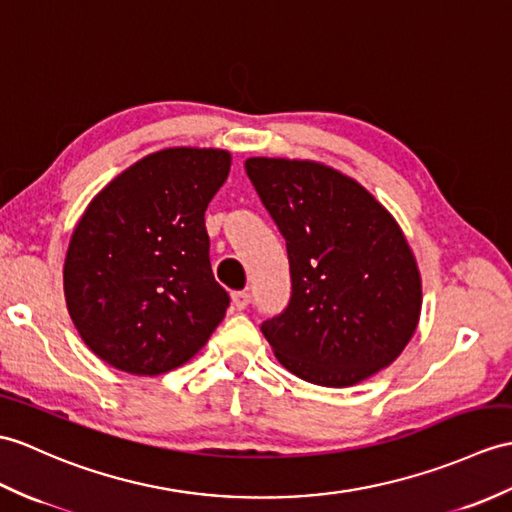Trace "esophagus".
<instances>
[{
  "mask_svg": "<svg viewBox=\"0 0 512 512\" xmlns=\"http://www.w3.org/2000/svg\"><path fill=\"white\" fill-rule=\"evenodd\" d=\"M231 301H233V307L235 310H246L248 307V303H251V294L248 292H233V296H231Z\"/></svg>",
  "mask_w": 512,
  "mask_h": 512,
  "instance_id": "obj_1",
  "label": "esophagus"
}]
</instances>
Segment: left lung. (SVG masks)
I'll use <instances>...</instances> for the list:
<instances>
[{
  "instance_id": "8db88e82",
  "label": "left lung",
  "mask_w": 512,
  "mask_h": 512,
  "mask_svg": "<svg viewBox=\"0 0 512 512\" xmlns=\"http://www.w3.org/2000/svg\"><path fill=\"white\" fill-rule=\"evenodd\" d=\"M244 165L288 246L292 299L261 325L275 358L325 388L390 366L423 305L417 257L395 216L327 163L251 157Z\"/></svg>"
}]
</instances>
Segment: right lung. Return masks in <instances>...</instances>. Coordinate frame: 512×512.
Instances as JSON below:
<instances>
[{"label": "right lung", "mask_w": 512, "mask_h": 512, "mask_svg": "<svg viewBox=\"0 0 512 512\" xmlns=\"http://www.w3.org/2000/svg\"><path fill=\"white\" fill-rule=\"evenodd\" d=\"M231 152L163 148L91 198L67 246L63 290L80 338L106 364L152 377L192 360L227 314L205 211Z\"/></svg>", "instance_id": "obj_1"}]
</instances>
